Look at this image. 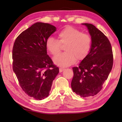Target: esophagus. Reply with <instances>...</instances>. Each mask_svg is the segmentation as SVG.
Here are the masks:
<instances>
[{
    "label": "esophagus",
    "mask_w": 122,
    "mask_h": 122,
    "mask_svg": "<svg viewBox=\"0 0 122 122\" xmlns=\"http://www.w3.org/2000/svg\"><path fill=\"white\" fill-rule=\"evenodd\" d=\"M64 70H65V68H62V67H61V68H59V71H60V73H61V72H62Z\"/></svg>",
    "instance_id": "obj_1"
}]
</instances>
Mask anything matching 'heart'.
I'll return each mask as SVG.
<instances>
[{"mask_svg": "<svg viewBox=\"0 0 122 122\" xmlns=\"http://www.w3.org/2000/svg\"><path fill=\"white\" fill-rule=\"evenodd\" d=\"M59 40L53 37H49L46 42L47 50L53 55H56L61 49V45H65L66 51L53 57L55 65L61 67H67L78 60H82L89 53L92 39L88 34L83 33L81 30L68 26L58 33Z\"/></svg>", "mask_w": 122, "mask_h": 122, "instance_id": "heart-1", "label": "heart"}]
</instances>
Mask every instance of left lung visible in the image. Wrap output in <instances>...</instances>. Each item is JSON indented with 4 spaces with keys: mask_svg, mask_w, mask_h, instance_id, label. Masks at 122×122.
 <instances>
[{
    "mask_svg": "<svg viewBox=\"0 0 122 122\" xmlns=\"http://www.w3.org/2000/svg\"><path fill=\"white\" fill-rule=\"evenodd\" d=\"M92 39L89 53L78 67L73 68L71 89L83 97L95 95L102 89L112 69L113 55L108 39L93 25L84 23Z\"/></svg>",
    "mask_w": 122,
    "mask_h": 122,
    "instance_id": "8db88e82",
    "label": "left lung"
}]
</instances>
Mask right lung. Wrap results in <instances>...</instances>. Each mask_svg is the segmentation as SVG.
<instances>
[{"instance_id":"right-lung-1","label":"right lung","mask_w":122,"mask_h":122,"mask_svg":"<svg viewBox=\"0 0 122 122\" xmlns=\"http://www.w3.org/2000/svg\"><path fill=\"white\" fill-rule=\"evenodd\" d=\"M56 30L54 26L36 22L22 32L14 42L13 69L29 96L41 100L48 97L59 69L47 55V39Z\"/></svg>"}]
</instances>
